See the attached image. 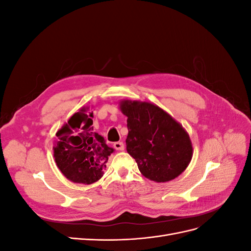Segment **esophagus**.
I'll use <instances>...</instances> for the list:
<instances>
[{
	"instance_id": "esophagus-1",
	"label": "esophagus",
	"mask_w": 251,
	"mask_h": 251,
	"mask_svg": "<svg viewBox=\"0 0 251 251\" xmlns=\"http://www.w3.org/2000/svg\"><path fill=\"white\" fill-rule=\"evenodd\" d=\"M114 148L117 151H124L125 150V144L123 141H117L114 143Z\"/></svg>"
}]
</instances>
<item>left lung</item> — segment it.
I'll return each instance as SVG.
<instances>
[{"label": "left lung", "instance_id": "left-lung-1", "mask_svg": "<svg viewBox=\"0 0 251 251\" xmlns=\"http://www.w3.org/2000/svg\"><path fill=\"white\" fill-rule=\"evenodd\" d=\"M120 109L127 117L126 151L143 176L156 182L178 177L193 157L191 139L184 128L149 102L125 100Z\"/></svg>", "mask_w": 251, "mask_h": 251}]
</instances>
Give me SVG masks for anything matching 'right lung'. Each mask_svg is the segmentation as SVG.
<instances>
[{
  "label": "right lung",
  "instance_id": "1",
  "mask_svg": "<svg viewBox=\"0 0 251 251\" xmlns=\"http://www.w3.org/2000/svg\"><path fill=\"white\" fill-rule=\"evenodd\" d=\"M93 113H75L56 133L55 162L65 177L72 182L91 184L100 180L113 149L101 135L93 131Z\"/></svg>",
  "mask_w": 251,
  "mask_h": 251
}]
</instances>
